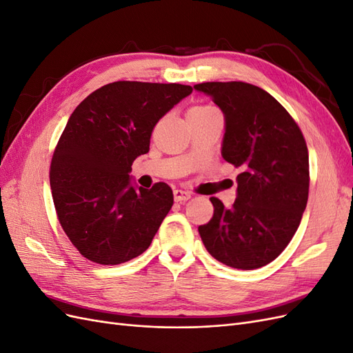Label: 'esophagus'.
I'll use <instances>...</instances> for the list:
<instances>
[{"label":"esophagus","mask_w":353,"mask_h":353,"mask_svg":"<svg viewBox=\"0 0 353 353\" xmlns=\"http://www.w3.org/2000/svg\"><path fill=\"white\" fill-rule=\"evenodd\" d=\"M191 197V194L188 191H183V190H174V199L175 201H185Z\"/></svg>","instance_id":"34e87169"}]
</instances>
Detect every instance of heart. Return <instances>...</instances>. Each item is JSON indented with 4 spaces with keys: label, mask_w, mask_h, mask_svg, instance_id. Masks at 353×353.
<instances>
[{
    "label": "heart",
    "mask_w": 353,
    "mask_h": 353,
    "mask_svg": "<svg viewBox=\"0 0 353 353\" xmlns=\"http://www.w3.org/2000/svg\"><path fill=\"white\" fill-rule=\"evenodd\" d=\"M219 113L218 109L213 108L210 104H194L191 105L187 112V117H199V116H209V114H215Z\"/></svg>",
    "instance_id": "1"
}]
</instances>
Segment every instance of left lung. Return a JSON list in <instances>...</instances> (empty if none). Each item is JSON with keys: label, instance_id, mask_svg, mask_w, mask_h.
Wrapping results in <instances>:
<instances>
[{"label": "left lung", "instance_id": "8db88e82", "mask_svg": "<svg viewBox=\"0 0 353 353\" xmlns=\"http://www.w3.org/2000/svg\"><path fill=\"white\" fill-rule=\"evenodd\" d=\"M225 114L222 156L241 169L231 209L210 197L212 219L199 227L208 252L237 270L268 265L287 248L302 221L309 194V154L296 121L256 85L203 82Z\"/></svg>", "mask_w": 353, "mask_h": 353}]
</instances>
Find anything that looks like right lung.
<instances>
[{
    "label": "right lung",
    "instance_id": "add662e5",
    "mask_svg": "<svg viewBox=\"0 0 353 353\" xmlns=\"http://www.w3.org/2000/svg\"><path fill=\"white\" fill-rule=\"evenodd\" d=\"M191 92L190 85L117 81L70 114L52 153L50 185L60 225L83 258L119 265L152 244L174 194L165 183L135 190L131 166L150 150L160 117Z\"/></svg>",
    "mask_w": 353,
    "mask_h": 353
}]
</instances>
